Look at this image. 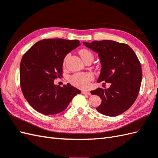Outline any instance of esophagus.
Wrapping results in <instances>:
<instances>
[{
    "label": "esophagus",
    "mask_w": 158,
    "mask_h": 158,
    "mask_svg": "<svg viewBox=\"0 0 158 158\" xmlns=\"http://www.w3.org/2000/svg\"><path fill=\"white\" fill-rule=\"evenodd\" d=\"M81 93H82L83 94L88 95V96H89V95L91 94V93L89 92V91H85V90H82V91H81Z\"/></svg>",
    "instance_id": "1"
}]
</instances>
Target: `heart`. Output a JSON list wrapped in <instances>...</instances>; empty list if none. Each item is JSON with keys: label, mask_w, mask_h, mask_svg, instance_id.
<instances>
[{"label": "heart", "mask_w": 158, "mask_h": 158, "mask_svg": "<svg viewBox=\"0 0 158 158\" xmlns=\"http://www.w3.org/2000/svg\"><path fill=\"white\" fill-rule=\"evenodd\" d=\"M79 54L81 56L82 59L85 60L86 59H94V55L89 50L83 48L79 50ZM69 55L64 58V62H65L66 60L68 57ZM94 79V76L90 73H75L72 75L70 77V82L73 85L79 87V88H87L89 87V83L91 81Z\"/></svg>", "instance_id": "heart-1"}]
</instances>
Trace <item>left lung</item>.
Here are the masks:
<instances>
[{"mask_svg":"<svg viewBox=\"0 0 158 158\" xmlns=\"http://www.w3.org/2000/svg\"><path fill=\"white\" fill-rule=\"evenodd\" d=\"M83 44L100 58L102 69L98 83L104 81L103 84H110L109 88L91 91L102 99L96 110L108 116L121 114L133 104L140 89L142 71L137 55L126 44L112 40Z\"/></svg>","mask_w":158,"mask_h":158,"instance_id":"left-lung-1","label":"left lung"}]
</instances>
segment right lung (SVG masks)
Masks as SVG:
<instances>
[{"instance_id":"add662e5","label":"right lung","mask_w":158,"mask_h":158,"mask_svg":"<svg viewBox=\"0 0 158 158\" xmlns=\"http://www.w3.org/2000/svg\"><path fill=\"white\" fill-rule=\"evenodd\" d=\"M80 46L77 40L44 39L35 43L22 57L20 84L22 93L36 111L54 115L68 107L81 91L70 83L55 85V79L62 77L66 55Z\"/></svg>"}]
</instances>
